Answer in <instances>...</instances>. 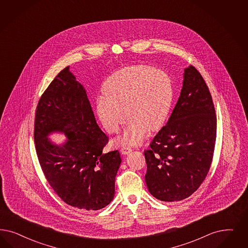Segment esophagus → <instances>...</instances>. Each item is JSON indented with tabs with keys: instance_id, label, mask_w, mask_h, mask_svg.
Here are the masks:
<instances>
[{
	"instance_id": "34e87169",
	"label": "esophagus",
	"mask_w": 248,
	"mask_h": 248,
	"mask_svg": "<svg viewBox=\"0 0 248 248\" xmlns=\"http://www.w3.org/2000/svg\"><path fill=\"white\" fill-rule=\"evenodd\" d=\"M132 152V148L128 147V146H124L121 148V153L123 155H127Z\"/></svg>"
}]
</instances>
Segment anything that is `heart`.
<instances>
[{
    "label": "heart",
    "instance_id": "heart-1",
    "mask_svg": "<svg viewBox=\"0 0 248 248\" xmlns=\"http://www.w3.org/2000/svg\"><path fill=\"white\" fill-rule=\"evenodd\" d=\"M103 94L105 97L97 99L96 110L104 128L109 133H117L127 116L130 119L113 143L137 145L147 131L161 128L170 110L174 88L165 71L139 65L111 74L103 84Z\"/></svg>",
    "mask_w": 248,
    "mask_h": 248
}]
</instances>
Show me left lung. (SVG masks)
Masks as SVG:
<instances>
[{
  "label": "left lung",
  "instance_id": "1",
  "mask_svg": "<svg viewBox=\"0 0 248 248\" xmlns=\"http://www.w3.org/2000/svg\"><path fill=\"white\" fill-rule=\"evenodd\" d=\"M216 126L210 91L201 73L188 66L170 119L144 152L145 183L155 198L176 202L196 191L213 161Z\"/></svg>",
  "mask_w": 248,
  "mask_h": 248
}]
</instances>
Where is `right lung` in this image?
<instances>
[{
  "label": "right lung",
  "instance_id": "right-lung-1",
  "mask_svg": "<svg viewBox=\"0 0 248 248\" xmlns=\"http://www.w3.org/2000/svg\"><path fill=\"white\" fill-rule=\"evenodd\" d=\"M63 132L60 145L48 138ZM35 150L44 175L67 204L97 211L114 196V181L122 159L118 150L103 153L108 137L94 117L85 89L64 68L42 94L35 111Z\"/></svg>",
  "mask_w": 248,
  "mask_h": 248
}]
</instances>
